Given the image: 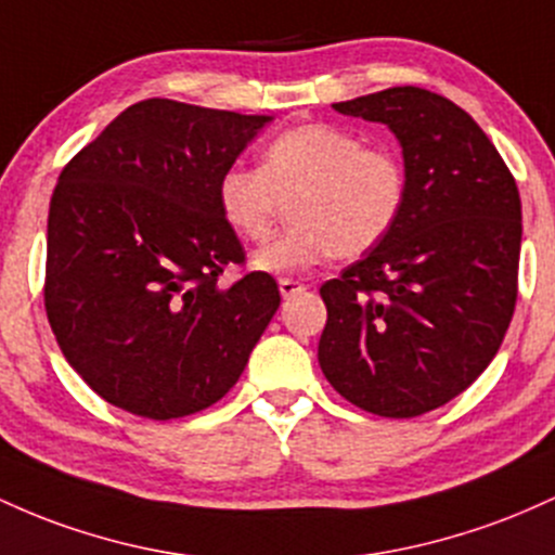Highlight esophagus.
<instances>
[{"instance_id":"1","label":"esophagus","mask_w":555,"mask_h":555,"mask_svg":"<svg viewBox=\"0 0 555 555\" xmlns=\"http://www.w3.org/2000/svg\"><path fill=\"white\" fill-rule=\"evenodd\" d=\"M278 288H280V296L291 298V296L301 294L304 283H298V280H291V278H280V280H278Z\"/></svg>"}]
</instances>
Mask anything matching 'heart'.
Returning <instances> with one entry per match:
<instances>
[{
    "mask_svg": "<svg viewBox=\"0 0 555 555\" xmlns=\"http://www.w3.org/2000/svg\"><path fill=\"white\" fill-rule=\"evenodd\" d=\"M288 196L291 222L254 254L261 272L288 275L375 248L406 207L409 176L390 149L364 146L333 122H307L267 143L259 170L228 167L217 180L222 222L244 241L264 238Z\"/></svg>",
    "mask_w": 555,
    "mask_h": 555,
    "instance_id": "heart-1",
    "label": "heart"
}]
</instances>
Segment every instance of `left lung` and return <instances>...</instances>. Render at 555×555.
<instances>
[{
	"label": "left lung",
	"instance_id": "8db88e82",
	"mask_svg": "<svg viewBox=\"0 0 555 555\" xmlns=\"http://www.w3.org/2000/svg\"><path fill=\"white\" fill-rule=\"evenodd\" d=\"M333 109L393 130L409 196L393 230L320 288L327 325L317 359L353 406L409 420L469 388L503 344L519 189L482 128L440 93L396 86Z\"/></svg>",
	"mask_w": 555,
	"mask_h": 555
}]
</instances>
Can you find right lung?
I'll return each instance as SVG.
<instances>
[{"instance_id": "right-lung-1", "label": "right lung", "mask_w": 555, "mask_h": 555, "mask_svg": "<svg viewBox=\"0 0 555 555\" xmlns=\"http://www.w3.org/2000/svg\"><path fill=\"white\" fill-rule=\"evenodd\" d=\"M267 115L146 99L65 165L49 204L43 307L112 406L178 420L220 401L280 307L217 209V180Z\"/></svg>"}]
</instances>
